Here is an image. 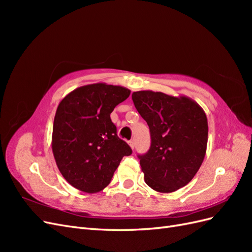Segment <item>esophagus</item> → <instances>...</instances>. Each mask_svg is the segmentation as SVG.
<instances>
[{
	"mask_svg": "<svg viewBox=\"0 0 252 252\" xmlns=\"http://www.w3.org/2000/svg\"><path fill=\"white\" fill-rule=\"evenodd\" d=\"M128 144H129V146L131 147V149H133V148H134V141H133V140L129 141V142H128Z\"/></svg>",
	"mask_w": 252,
	"mask_h": 252,
	"instance_id": "obj_1",
	"label": "esophagus"
}]
</instances>
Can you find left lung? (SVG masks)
<instances>
[{"label":"left lung","mask_w":252,"mask_h":252,"mask_svg":"<svg viewBox=\"0 0 252 252\" xmlns=\"http://www.w3.org/2000/svg\"><path fill=\"white\" fill-rule=\"evenodd\" d=\"M132 101L151 135L150 149L139 156L145 183L158 192L177 191L193 179L204 161L206 113L186 95L141 90L132 94Z\"/></svg>","instance_id":"left-lung-1"}]
</instances>
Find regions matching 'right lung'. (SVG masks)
<instances>
[{
    "mask_svg": "<svg viewBox=\"0 0 252 252\" xmlns=\"http://www.w3.org/2000/svg\"><path fill=\"white\" fill-rule=\"evenodd\" d=\"M130 90L106 83L72 90L60 102L53 121L51 147L60 172L86 193L107 187L125 156L132 154L117 134L110 113Z\"/></svg>",
    "mask_w": 252,
    "mask_h": 252,
    "instance_id": "1",
    "label": "right lung"
}]
</instances>
